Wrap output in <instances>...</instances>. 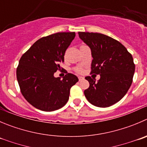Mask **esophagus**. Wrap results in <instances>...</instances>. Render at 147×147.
<instances>
[{"label":"esophagus","instance_id":"1","mask_svg":"<svg viewBox=\"0 0 147 147\" xmlns=\"http://www.w3.org/2000/svg\"><path fill=\"white\" fill-rule=\"evenodd\" d=\"M78 78H79V81H82V80H83V79H84V77H82V76H79Z\"/></svg>","mask_w":147,"mask_h":147}]
</instances>
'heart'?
Masks as SVG:
<instances>
[{"instance_id":"1","label":"heart","mask_w":147,"mask_h":147,"mask_svg":"<svg viewBox=\"0 0 147 147\" xmlns=\"http://www.w3.org/2000/svg\"><path fill=\"white\" fill-rule=\"evenodd\" d=\"M76 71L77 73H82V68H76Z\"/></svg>"}]
</instances>
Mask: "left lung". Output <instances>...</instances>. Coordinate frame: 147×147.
<instances>
[{
    "label": "left lung",
    "mask_w": 147,
    "mask_h": 147,
    "mask_svg": "<svg viewBox=\"0 0 147 147\" xmlns=\"http://www.w3.org/2000/svg\"><path fill=\"white\" fill-rule=\"evenodd\" d=\"M78 34L92 51L91 74L100 75L97 82L91 76L85 77L89 82L85 97L93 105L110 107L125 96L132 84L135 71L132 55L120 42L105 34Z\"/></svg>",
    "instance_id": "left-lung-1"
}]
</instances>
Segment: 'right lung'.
I'll return each mask as SVG.
<instances>
[{
	"label": "right lung",
	"mask_w": 147,
	"mask_h": 147,
	"mask_svg": "<svg viewBox=\"0 0 147 147\" xmlns=\"http://www.w3.org/2000/svg\"><path fill=\"white\" fill-rule=\"evenodd\" d=\"M75 36V32H58L43 37L21 57L16 77L22 95L33 107L50 112L68 102L70 89L79 79L69 73L61 79L54 73L61 70L65 50Z\"/></svg>",
	"instance_id": "add662e5"
}]
</instances>
